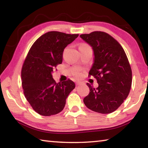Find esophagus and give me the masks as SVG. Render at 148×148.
<instances>
[{"instance_id":"obj_1","label":"esophagus","mask_w":148,"mask_h":148,"mask_svg":"<svg viewBox=\"0 0 148 148\" xmlns=\"http://www.w3.org/2000/svg\"><path fill=\"white\" fill-rule=\"evenodd\" d=\"M76 86H79V85L82 84V82H76Z\"/></svg>"}]
</instances>
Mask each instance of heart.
<instances>
[{
    "instance_id": "heart-1",
    "label": "heart",
    "mask_w": 148,
    "mask_h": 148,
    "mask_svg": "<svg viewBox=\"0 0 148 148\" xmlns=\"http://www.w3.org/2000/svg\"><path fill=\"white\" fill-rule=\"evenodd\" d=\"M74 76L78 77V76H80V75H81V72H80L79 71H76V72H74Z\"/></svg>"
}]
</instances>
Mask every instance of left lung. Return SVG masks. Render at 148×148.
I'll return each mask as SVG.
<instances>
[{
    "label": "left lung",
    "instance_id": "left-lung-1",
    "mask_svg": "<svg viewBox=\"0 0 148 148\" xmlns=\"http://www.w3.org/2000/svg\"><path fill=\"white\" fill-rule=\"evenodd\" d=\"M92 47L93 63L90 76L97 80V89L87 83L89 94L84 99L89 109L101 114H110L121 106L129 94L132 71L124 49L113 37L104 32L95 31L80 35Z\"/></svg>",
    "mask_w": 148,
    "mask_h": 148
}]
</instances>
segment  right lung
<instances>
[{
  "label": "right lung",
  "instance_id": "obj_1",
  "mask_svg": "<svg viewBox=\"0 0 148 148\" xmlns=\"http://www.w3.org/2000/svg\"><path fill=\"white\" fill-rule=\"evenodd\" d=\"M79 34L51 31L32 45L21 71L22 87L27 101L40 115L49 116L61 112L75 84L71 79L56 83L53 70L61 64L65 47Z\"/></svg>",
  "mask_w": 148,
  "mask_h": 148
}]
</instances>
